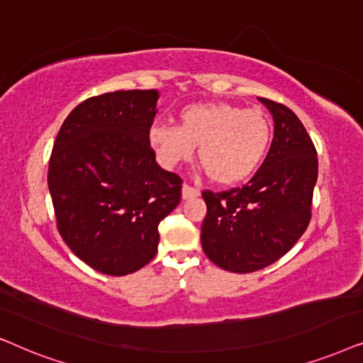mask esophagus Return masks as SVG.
<instances>
[{"mask_svg":"<svg viewBox=\"0 0 363 363\" xmlns=\"http://www.w3.org/2000/svg\"><path fill=\"white\" fill-rule=\"evenodd\" d=\"M201 194V191L197 187H192L189 184L182 186V199H191V197H197Z\"/></svg>","mask_w":363,"mask_h":363,"instance_id":"esophagus-1","label":"esophagus"}]
</instances>
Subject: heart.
Wrapping results in <instances>:
<instances>
[{"label":"heart","mask_w":363,"mask_h":363,"mask_svg":"<svg viewBox=\"0 0 363 363\" xmlns=\"http://www.w3.org/2000/svg\"><path fill=\"white\" fill-rule=\"evenodd\" d=\"M270 123L262 111L229 103H196L179 113V125L157 123L149 129L157 161L164 167L187 162L197 149L212 182L230 186L252 176L267 152Z\"/></svg>","instance_id":"b5f03b06"}]
</instances>
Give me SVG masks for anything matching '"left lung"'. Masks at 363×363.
I'll return each instance as SVG.
<instances>
[{"mask_svg": "<svg viewBox=\"0 0 363 363\" xmlns=\"http://www.w3.org/2000/svg\"><path fill=\"white\" fill-rule=\"evenodd\" d=\"M259 101L274 119L262 166L242 187L202 192V249L216 265L235 274L267 267L296 245L311 220L318 174L317 151L301 119L284 104Z\"/></svg>", "mask_w": 363, "mask_h": 363, "instance_id": "obj_1", "label": "left lung"}]
</instances>
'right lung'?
Segmentation results:
<instances>
[{
	"instance_id": "add662e5",
	"label": "right lung",
	"mask_w": 363,
	"mask_h": 363,
	"mask_svg": "<svg viewBox=\"0 0 363 363\" xmlns=\"http://www.w3.org/2000/svg\"><path fill=\"white\" fill-rule=\"evenodd\" d=\"M156 89L114 91L76 106L52 146L48 187L57 230L76 257L128 275L157 252V225L181 202L182 179L149 144Z\"/></svg>"
}]
</instances>
